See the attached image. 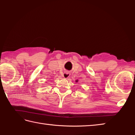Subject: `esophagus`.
Listing matches in <instances>:
<instances>
[{
  "label": "esophagus",
  "instance_id": "34e87169",
  "mask_svg": "<svg viewBox=\"0 0 135 135\" xmlns=\"http://www.w3.org/2000/svg\"><path fill=\"white\" fill-rule=\"evenodd\" d=\"M69 76H70L69 73L68 72H64V73H63V78H65V79H68L69 77Z\"/></svg>",
  "mask_w": 135,
  "mask_h": 135
}]
</instances>
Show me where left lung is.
I'll list each match as a JSON object with an SVG mask.
<instances>
[{"label": "left lung", "mask_w": 135, "mask_h": 135, "mask_svg": "<svg viewBox=\"0 0 135 135\" xmlns=\"http://www.w3.org/2000/svg\"><path fill=\"white\" fill-rule=\"evenodd\" d=\"M78 82V80H76V82Z\"/></svg>", "instance_id": "1"}]
</instances>
